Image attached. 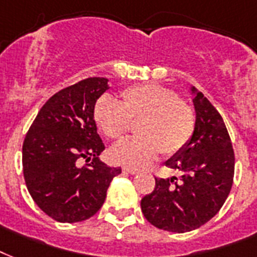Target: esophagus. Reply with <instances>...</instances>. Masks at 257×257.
<instances>
[{"label":"esophagus","mask_w":257,"mask_h":257,"mask_svg":"<svg viewBox=\"0 0 257 257\" xmlns=\"http://www.w3.org/2000/svg\"><path fill=\"white\" fill-rule=\"evenodd\" d=\"M123 173H126V174H138L139 170L131 168H123Z\"/></svg>","instance_id":"obj_1"}]
</instances>
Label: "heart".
<instances>
[{"mask_svg": "<svg viewBox=\"0 0 257 257\" xmlns=\"http://www.w3.org/2000/svg\"><path fill=\"white\" fill-rule=\"evenodd\" d=\"M93 119L111 141H120L138 120V137L123 141L111 150L114 162L130 168H145L160 151L174 156L192 139L196 114L178 93L160 84L131 85L120 92V103L110 96L99 97Z\"/></svg>", "mask_w": 257, "mask_h": 257, "instance_id": "b5f03b06", "label": "heart"}]
</instances>
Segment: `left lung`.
Listing matches in <instances>:
<instances>
[{
  "label": "left lung",
  "mask_w": 257,
  "mask_h": 257,
  "mask_svg": "<svg viewBox=\"0 0 257 257\" xmlns=\"http://www.w3.org/2000/svg\"><path fill=\"white\" fill-rule=\"evenodd\" d=\"M196 128L189 143L166 161L180 180L156 178V188L141 201L145 217L176 233L197 229L214 217L229 194L234 153L221 115L204 93L192 87Z\"/></svg>",
  "instance_id": "8db88e82"
}]
</instances>
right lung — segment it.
I'll list each match as a JSON object with an SVG mask.
<instances>
[{
	"mask_svg": "<svg viewBox=\"0 0 257 257\" xmlns=\"http://www.w3.org/2000/svg\"><path fill=\"white\" fill-rule=\"evenodd\" d=\"M108 89L106 77H88L49 97L23 145L24 178L40 209L59 222L92 217L120 168L99 161L104 145L93 106ZM81 159L91 160L80 166Z\"/></svg>",
	"mask_w": 257,
	"mask_h": 257,
	"instance_id": "add662e5",
	"label": "right lung"
}]
</instances>
